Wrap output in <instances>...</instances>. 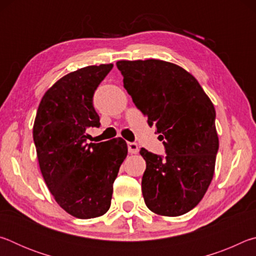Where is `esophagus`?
I'll return each instance as SVG.
<instances>
[{
	"label": "esophagus",
	"instance_id": "34e87169",
	"mask_svg": "<svg viewBox=\"0 0 256 256\" xmlns=\"http://www.w3.org/2000/svg\"><path fill=\"white\" fill-rule=\"evenodd\" d=\"M128 152L132 154H136L138 152V146L136 144H134V142H128Z\"/></svg>",
	"mask_w": 256,
	"mask_h": 256
}]
</instances>
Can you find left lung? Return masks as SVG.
<instances>
[{
    "label": "left lung",
    "mask_w": 256,
    "mask_h": 256,
    "mask_svg": "<svg viewBox=\"0 0 256 256\" xmlns=\"http://www.w3.org/2000/svg\"><path fill=\"white\" fill-rule=\"evenodd\" d=\"M124 88L154 125L167 156L141 148L146 206L154 214L182 216L204 196L214 174L219 138L214 106L198 80L162 60H118Z\"/></svg>",
    "instance_id": "obj_1"
}]
</instances>
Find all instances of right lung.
<instances>
[{"mask_svg":"<svg viewBox=\"0 0 256 256\" xmlns=\"http://www.w3.org/2000/svg\"><path fill=\"white\" fill-rule=\"evenodd\" d=\"M112 64L89 66L60 78L38 106L32 136L42 175L58 204L79 219L105 214L112 183L128 156L122 138L86 144V130L99 128L94 90Z\"/></svg>","mask_w":256,"mask_h":256,"instance_id":"1","label":"right lung"}]
</instances>
